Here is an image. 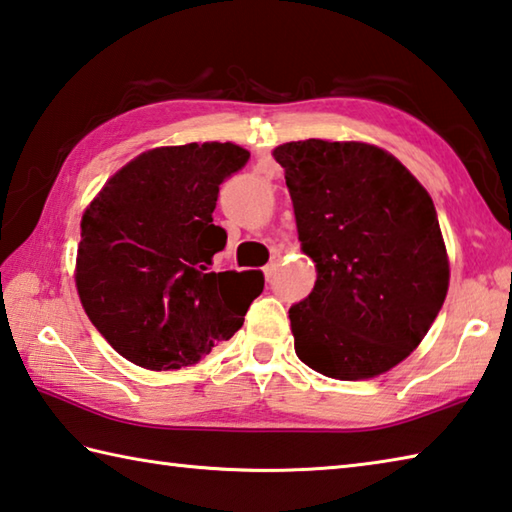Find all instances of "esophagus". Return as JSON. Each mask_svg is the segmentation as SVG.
<instances>
[{"label":"esophagus","instance_id":"1","mask_svg":"<svg viewBox=\"0 0 512 512\" xmlns=\"http://www.w3.org/2000/svg\"><path fill=\"white\" fill-rule=\"evenodd\" d=\"M280 259H282V253H280V250H273L271 262H268V264L264 266V275H266V280H271V277L275 275L277 266H280Z\"/></svg>","mask_w":512,"mask_h":512}]
</instances>
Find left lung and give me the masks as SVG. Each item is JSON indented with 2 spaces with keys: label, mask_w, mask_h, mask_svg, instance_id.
Masks as SVG:
<instances>
[{
  "label": "left lung",
  "mask_w": 512,
  "mask_h": 512,
  "mask_svg": "<svg viewBox=\"0 0 512 512\" xmlns=\"http://www.w3.org/2000/svg\"><path fill=\"white\" fill-rule=\"evenodd\" d=\"M273 156L318 271L288 309L297 358L338 380L385 374L421 345L448 293L432 197L376 145L309 138Z\"/></svg>",
  "instance_id": "obj_1"
}]
</instances>
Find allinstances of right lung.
I'll use <instances>...</instances> for the list:
<instances>
[{
    "label": "right lung",
    "mask_w": 512,
    "mask_h": 512,
    "mask_svg": "<svg viewBox=\"0 0 512 512\" xmlns=\"http://www.w3.org/2000/svg\"><path fill=\"white\" fill-rule=\"evenodd\" d=\"M248 159L235 143L156 147L111 176L82 215L80 302L134 365H194L235 336L262 293L259 271H210L228 239L212 224L219 185Z\"/></svg>",
    "instance_id": "obj_1"
}]
</instances>
